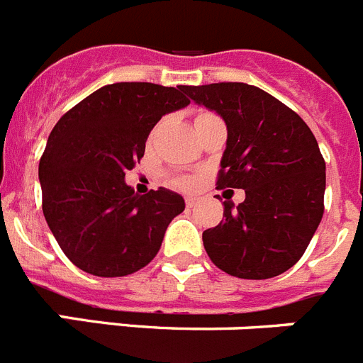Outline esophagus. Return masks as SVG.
I'll list each match as a JSON object with an SVG mask.
<instances>
[{
	"label": "esophagus",
	"instance_id": "34e87169",
	"mask_svg": "<svg viewBox=\"0 0 363 363\" xmlns=\"http://www.w3.org/2000/svg\"><path fill=\"white\" fill-rule=\"evenodd\" d=\"M195 204H197V199H195V197H186V206H188V208H194Z\"/></svg>",
	"mask_w": 363,
	"mask_h": 363
}]
</instances>
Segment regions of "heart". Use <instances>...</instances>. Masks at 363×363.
Instances as JSON below:
<instances>
[{
	"mask_svg": "<svg viewBox=\"0 0 363 363\" xmlns=\"http://www.w3.org/2000/svg\"><path fill=\"white\" fill-rule=\"evenodd\" d=\"M204 116H211V113L202 112V113H199L197 119H199V117H204ZM174 182H175V184H177V186H181V188H188V186L191 184V182H189V179H186V177H177Z\"/></svg>",
	"mask_w": 363,
	"mask_h": 363,
	"instance_id": "1",
	"label": "heart"
}]
</instances>
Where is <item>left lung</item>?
<instances>
[{
  "label": "left lung",
  "instance_id": "8db88e82",
  "mask_svg": "<svg viewBox=\"0 0 363 363\" xmlns=\"http://www.w3.org/2000/svg\"><path fill=\"white\" fill-rule=\"evenodd\" d=\"M189 99L228 128L218 188H240L238 206L224 202L220 224L202 233L218 269L264 280L295 266L324 215L325 162L298 113L246 83L184 86Z\"/></svg>",
  "mask_w": 363,
  "mask_h": 363
}]
</instances>
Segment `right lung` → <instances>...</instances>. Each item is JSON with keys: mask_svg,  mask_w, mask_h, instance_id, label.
<instances>
[{"mask_svg": "<svg viewBox=\"0 0 363 363\" xmlns=\"http://www.w3.org/2000/svg\"><path fill=\"white\" fill-rule=\"evenodd\" d=\"M184 86L113 83L68 110L39 161L43 215L63 253L96 277L132 275L157 255L184 199L125 182L162 116L188 106Z\"/></svg>", "mask_w": 363, "mask_h": 363, "instance_id": "obj_1", "label": "right lung"}]
</instances>
